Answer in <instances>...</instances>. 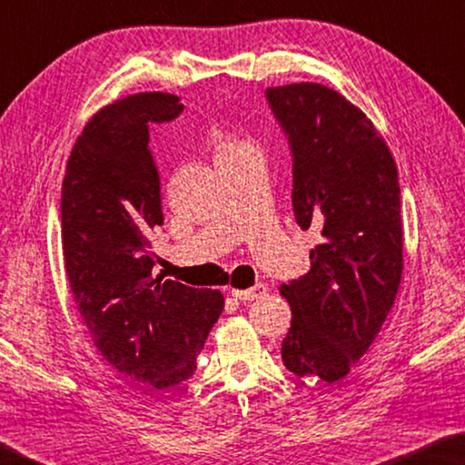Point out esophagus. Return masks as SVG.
<instances>
[{"label":"esophagus","mask_w":465,"mask_h":465,"mask_svg":"<svg viewBox=\"0 0 465 465\" xmlns=\"http://www.w3.org/2000/svg\"><path fill=\"white\" fill-rule=\"evenodd\" d=\"M268 292V288H266V284H256L253 288H250V290H232V296L235 298V300H242V302H248V300H258L260 296H263Z\"/></svg>","instance_id":"esophagus-1"}]
</instances>
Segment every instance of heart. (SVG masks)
I'll list each match as a JSON object with an SVG mask.
<instances>
[{
    "label": "heart",
    "mask_w": 465,
    "mask_h": 465,
    "mask_svg": "<svg viewBox=\"0 0 465 465\" xmlns=\"http://www.w3.org/2000/svg\"><path fill=\"white\" fill-rule=\"evenodd\" d=\"M240 144H243V143L233 141V139H227V136H220V139H217V153L232 151V149H235V147H240Z\"/></svg>",
    "instance_id": "b5f03b06"
}]
</instances>
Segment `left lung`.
<instances>
[{"mask_svg":"<svg viewBox=\"0 0 465 465\" xmlns=\"http://www.w3.org/2000/svg\"><path fill=\"white\" fill-rule=\"evenodd\" d=\"M266 100L292 153L296 223L322 235L308 274L280 286L292 308L282 361L334 383L369 351L401 282L397 167L365 113L332 88L300 82Z\"/></svg>","mask_w":465,"mask_h":465,"instance_id":"left-lung-1","label":"left lung"}]
</instances>
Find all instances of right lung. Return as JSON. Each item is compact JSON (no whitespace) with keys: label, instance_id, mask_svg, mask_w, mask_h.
<instances>
[{"label":"right lung","instance_id":"add662e5","mask_svg":"<svg viewBox=\"0 0 465 465\" xmlns=\"http://www.w3.org/2000/svg\"><path fill=\"white\" fill-rule=\"evenodd\" d=\"M181 113L167 93L104 106L78 136L62 183L64 266L76 308L103 359L144 393L193 375L223 311L217 290L151 274V232L163 225V209L149 124Z\"/></svg>","mask_w":465,"mask_h":465}]
</instances>
